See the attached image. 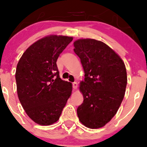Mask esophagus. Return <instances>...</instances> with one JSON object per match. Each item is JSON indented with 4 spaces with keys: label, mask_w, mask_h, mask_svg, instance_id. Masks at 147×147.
<instances>
[{
    "label": "esophagus",
    "mask_w": 147,
    "mask_h": 147,
    "mask_svg": "<svg viewBox=\"0 0 147 147\" xmlns=\"http://www.w3.org/2000/svg\"><path fill=\"white\" fill-rule=\"evenodd\" d=\"M73 88H74V89H77V87H78V83L76 82H73Z\"/></svg>",
    "instance_id": "1"
}]
</instances>
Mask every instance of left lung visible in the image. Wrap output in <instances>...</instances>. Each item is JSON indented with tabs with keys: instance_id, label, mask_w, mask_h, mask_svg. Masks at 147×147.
<instances>
[{
	"instance_id": "obj_1",
	"label": "left lung",
	"mask_w": 147,
	"mask_h": 147,
	"mask_svg": "<svg viewBox=\"0 0 147 147\" xmlns=\"http://www.w3.org/2000/svg\"><path fill=\"white\" fill-rule=\"evenodd\" d=\"M84 80L79 89L82 104L77 109L79 120L89 129H99L116 114L125 94L127 75L120 56L102 41L80 38L74 42Z\"/></svg>"
}]
</instances>
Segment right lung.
<instances>
[{"mask_svg": "<svg viewBox=\"0 0 147 147\" xmlns=\"http://www.w3.org/2000/svg\"><path fill=\"white\" fill-rule=\"evenodd\" d=\"M72 40L71 36H45L29 46L17 64L18 99L38 125L48 126L58 121L71 94L72 84L60 78L56 61Z\"/></svg>", "mask_w": 147, "mask_h": 147, "instance_id": "1", "label": "right lung"}]
</instances>
